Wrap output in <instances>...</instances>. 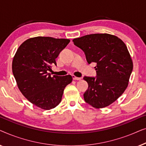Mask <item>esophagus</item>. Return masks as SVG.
Returning a JSON list of instances; mask_svg holds the SVG:
<instances>
[{
    "instance_id": "1",
    "label": "esophagus",
    "mask_w": 146,
    "mask_h": 146,
    "mask_svg": "<svg viewBox=\"0 0 146 146\" xmlns=\"http://www.w3.org/2000/svg\"><path fill=\"white\" fill-rule=\"evenodd\" d=\"M72 78L73 80H81V78H78V77H76L75 76H72Z\"/></svg>"
}]
</instances>
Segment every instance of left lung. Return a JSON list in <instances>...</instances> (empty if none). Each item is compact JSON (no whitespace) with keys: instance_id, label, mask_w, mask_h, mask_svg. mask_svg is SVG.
I'll return each mask as SVG.
<instances>
[{"instance_id":"left-lung-1","label":"left lung","mask_w":146,"mask_h":146,"mask_svg":"<svg viewBox=\"0 0 146 146\" xmlns=\"http://www.w3.org/2000/svg\"><path fill=\"white\" fill-rule=\"evenodd\" d=\"M84 52L88 63L97 64L96 77L84 76L88 89L84 94L86 103L95 108L108 106L127 87L133 62L126 45L109 34H92L73 40Z\"/></svg>"}]
</instances>
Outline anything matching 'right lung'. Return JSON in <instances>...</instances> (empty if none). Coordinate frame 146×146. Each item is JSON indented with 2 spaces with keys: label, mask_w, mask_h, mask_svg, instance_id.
<instances>
[{
  "label": "right lung",
  "mask_w": 146,
  "mask_h": 146,
  "mask_svg": "<svg viewBox=\"0 0 146 146\" xmlns=\"http://www.w3.org/2000/svg\"><path fill=\"white\" fill-rule=\"evenodd\" d=\"M69 42V39L37 36L17 49L12 64L13 75L24 96L37 107L48 110L57 106L65 87L72 81L70 75L51 76L48 72Z\"/></svg>",
  "instance_id": "right-lung-1"
}]
</instances>
